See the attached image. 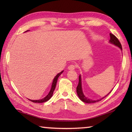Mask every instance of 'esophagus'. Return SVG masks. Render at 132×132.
<instances>
[{
  "mask_svg": "<svg viewBox=\"0 0 132 132\" xmlns=\"http://www.w3.org/2000/svg\"><path fill=\"white\" fill-rule=\"evenodd\" d=\"M75 69V66L74 64H70V65L68 67V69L70 70H72Z\"/></svg>",
  "mask_w": 132,
  "mask_h": 132,
  "instance_id": "34e87169",
  "label": "esophagus"
}]
</instances>
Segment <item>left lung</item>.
<instances>
[{
    "label": "left lung",
    "mask_w": 132,
    "mask_h": 132,
    "mask_svg": "<svg viewBox=\"0 0 132 132\" xmlns=\"http://www.w3.org/2000/svg\"><path fill=\"white\" fill-rule=\"evenodd\" d=\"M109 36H110V40L109 41V43L114 45H115L117 47H119V48L122 50V49L121 44H120V41H119V40L117 39V38L116 37V36L113 35V34H112V33H109ZM112 91V90L109 92L107 95H106L105 96L100 98V99L98 100H92L91 99H89V98L87 97L83 93V89H82V78H81V75H79V83H78V85L77 87V93L79 99L83 102L86 103H94L99 102V101L102 100L103 98H104L105 97L107 96V95H108L109 94H110Z\"/></svg>",
    "instance_id": "left-lung-1"
}]
</instances>
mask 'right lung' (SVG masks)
Segmentation results:
<instances>
[{"instance_id": "add662e5", "label": "right lung", "mask_w": 132, "mask_h": 132, "mask_svg": "<svg viewBox=\"0 0 132 132\" xmlns=\"http://www.w3.org/2000/svg\"><path fill=\"white\" fill-rule=\"evenodd\" d=\"M29 30H27V31H26L25 32H27L28 31H29ZM63 72V70L61 72H60V73H58L56 76L54 77V79H53V82H52V87H51V89H50V90L49 92V94H47L46 96L44 97L43 99H39V100H30V99H29L30 101H31V102H33V103H44V102H47V100H49L50 98H51L53 96V92H54V89L55 88V86H56V85H57V80H58V77L60 76L61 74L62 73V72Z\"/></svg>"}]
</instances>
